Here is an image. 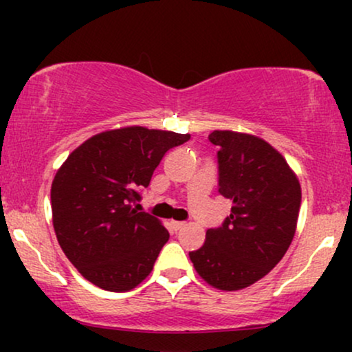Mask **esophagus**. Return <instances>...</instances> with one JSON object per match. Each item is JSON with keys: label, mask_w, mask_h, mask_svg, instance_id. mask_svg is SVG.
Returning a JSON list of instances; mask_svg holds the SVG:
<instances>
[{"label": "esophagus", "mask_w": 352, "mask_h": 352, "mask_svg": "<svg viewBox=\"0 0 352 352\" xmlns=\"http://www.w3.org/2000/svg\"><path fill=\"white\" fill-rule=\"evenodd\" d=\"M184 227H185V221H175V220L172 221V228L173 230H180V228H184Z\"/></svg>", "instance_id": "34e87169"}]
</instances>
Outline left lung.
Segmentation results:
<instances>
[{
    "label": "left lung",
    "instance_id": "1",
    "mask_svg": "<svg viewBox=\"0 0 352 352\" xmlns=\"http://www.w3.org/2000/svg\"><path fill=\"white\" fill-rule=\"evenodd\" d=\"M218 145V192L232 200L220 228L207 230L201 248L190 252L199 276L221 292H238L280 263L296 232L301 185L272 144L235 131H213Z\"/></svg>",
    "mask_w": 352,
    "mask_h": 352
}]
</instances>
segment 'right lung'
<instances>
[{"label": "right lung", "instance_id": "right-lung-1", "mask_svg": "<svg viewBox=\"0 0 352 352\" xmlns=\"http://www.w3.org/2000/svg\"><path fill=\"white\" fill-rule=\"evenodd\" d=\"M190 134L129 125L92 135L69 153L51 185L52 227L67 260L92 285L124 293L153 270L167 243L162 221L139 212L165 152Z\"/></svg>", "mask_w": 352, "mask_h": 352}]
</instances>
